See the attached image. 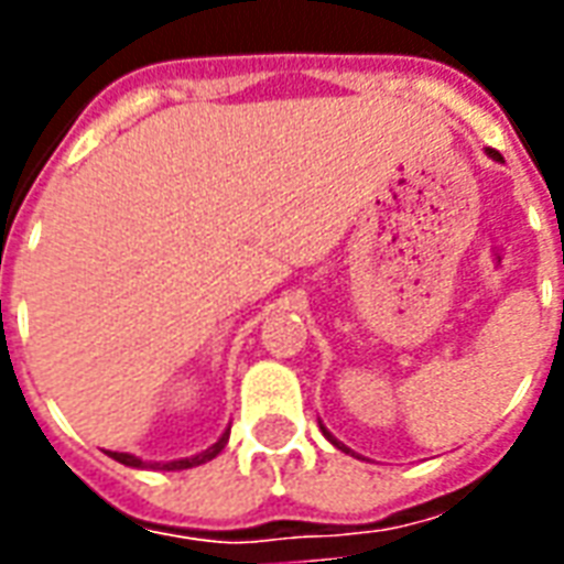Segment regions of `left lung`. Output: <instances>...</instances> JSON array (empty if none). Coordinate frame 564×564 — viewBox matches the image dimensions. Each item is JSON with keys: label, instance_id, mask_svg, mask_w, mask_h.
I'll return each mask as SVG.
<instances>
[{"label": "left lung", "instance_id": "obj_1", "mask_svg": "<svg viewBox=\"0 0 564 564\" xmlns=\"http://www.w3.org/2000/svg\"><path fill=\"white\" fill-rule=\"evenodd\" d=\"M486 153H489V156H492V160H501V153H498V150H492V148H489V150H486ZM319 429H323V435L329 437V441H332V444H335V447L347 449V447H344V444H338V441H335V437H332L329 432H326V425H319ZM347 453H350V449H347Z\"/></svg>", "mask_w": 564, "mask_h": 564}]
</instances>
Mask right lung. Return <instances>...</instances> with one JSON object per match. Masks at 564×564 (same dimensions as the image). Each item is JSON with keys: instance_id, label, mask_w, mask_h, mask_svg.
<instances>
[{"instance_id": "add662e5", "label": "right lung", "mask_w": 564, "mask_h": 564, "mask_svg": "<svg viewBox=\"0 0 564 564\" xmlns=\"http://www.w3.org/2000/svg\"><path fill=\"white\" fill-rule=\"evenodd\" d=\"M226 441H229V429L223 432L220 441L208 447L205 453H198V456H189V459H174V462H153L150 468H162V471H181V468H196L202 462H210L223 447H226ZM111 459H117L120 465H129V468H148V462H141L139 456H132V453H108Z\"/></svg>"}]
</instances>
